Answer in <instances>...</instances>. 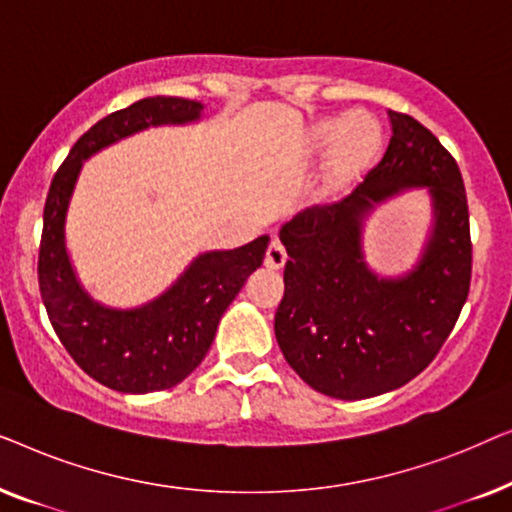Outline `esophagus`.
<instances>
[{
    "mask_svg": "<svg viewBox=\"0 0 512 512\" xmlns=\"http://www.w3.org/2000/svg\"><path fill=\"white\" fill-rule=\"evenodd\" d=\"M286 263V249L284 244L279 242V237H272V242L268 244V251H265V265L272 270L284 268Z\"/></svg>",
    "mask_w": 512,
    "mask_h": 512,
    "instance_id": "34e87169",
    "label": "esophagus"
}]
</instances>
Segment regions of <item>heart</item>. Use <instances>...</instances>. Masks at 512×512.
<instances>
[{
  "label": "heart",
  "instance_id": "heart-1",
  "mask_svg": "<svg viewBox=\"0 0 512 512\" xmlns=\"http://www.w3.org/2000/svg\"><path fill=\"white\" fill-rule=\"evenodd\" d=\"M314 142L317 146L333 142V163L342 170H349L373 156L382 142V130L380 123L366 111H349L340 121L319 123L314 130Z\"/></svg>",
  "mask_w": 512,
  "mask_h": 512
}]
</instances>
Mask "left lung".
Returning <instances> with one entry per match:
<instances>
[{
	"label": "left lung",
	"mask_w": 512,
	"mask_h": 512,
	"mask_svg": "<svg viewBox=\"0 0 512 512\" xmlns=\"http://www.w3.org/2000/svg\"><path fill=\"white\" fill-rule=\"evenodd\" d=\"M387 151L345 198L279 230L289 261L275 335L303 382L340 401L398 389L436 359L468 298L473 242L457 160L429 128L389 111ZM429 185L437 226L408 278L377 280L360 254V216L389 194Z\"/></svg>",
	"instance_id": "8db88e82"
}]
</instances>
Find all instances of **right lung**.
<instances>
[{
	"instance_id": "obj_1",
	"label": "right lung",
	"mask_w": 512,
	"mask_h": 512,
	"mask_svg": "<svg viewBox=\"0 0 512 512\" xmlns=\"http://www.w3.org/2000/svg\"><path fill=\"white\" fill-rule=\"evenodd\" d=\"M200 111V102L184 97H144L104 116L76 139L46 195L37 272L48 319L83 373L123 394L172 389L200 366L221 314L251 272L261 268L270 237L263 235L233 251L202 254L165 296L139 310H107L88 298L69 265L67 202L81 160L149 125L195 121Z\"/></svg>"
}]
</instances>
